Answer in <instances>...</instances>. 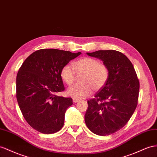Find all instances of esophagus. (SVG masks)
<instances>
[{"label":"esophagus","mask_w":157,"mask_h":157,"mask_svg":"<svg viewBox=\"0 0 157 157\" xmlns=\"http://www.w3.org/2000/svg\"><path fill=\"white\" fill-rule=\"evenodd\" d=\"M78 101H79V99H76V98H73V102L77 103V102H78Z\"/></svg>","instance_id":"esophagus-1"}]
</instances>
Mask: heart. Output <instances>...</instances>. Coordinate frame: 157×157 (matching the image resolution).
Segmentation results:
<instances>
[{"label":"heart","mask_w":157,"mask_h":157,"mask_svg":"<svg viewBox=\"0 0 157 157\" xmlns=\"http://www.w3.org/2000/svg\"><path fill=\"white\" fill-rule=\"evenodd\" d=\"M70 65H65L60 71V76L67 86L74 82L75 74H82L79 78L81 83L71 87L67 94L76 99L85 98L89 96L92 90L98 91L105 86L109 78V70L105 63L99 62L98 59L83 57L76 60Z\"/></svg>","instance_id":"heart-1"}]
</instances>
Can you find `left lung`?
I'll return each instance as SVG.
<instances>
[{"mask_svg":"<svg viewBox=\"0 0 157 157\" xmlns=\"http://www.w3.org/2000/svg\"><path fill=\"white\" fill-rule=\"evenodd\" d=\"M87 54L101 59L109 67L107 83L87 101L85 122L94 133L105 136L123 128L138 103L139 81L132 63L125 55L113 50Z\"/></svg>","mask_w":157,"mask_h":157,"instance_id":"1","label":"left lung"}]
</instances>
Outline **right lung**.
<instances>
[{
	"instance_id": "add662e5",
	"label": "right lung",
	"mask_w": 157,
	"mask_h": 157,
	"mask_svg": "<svg viewBox=\"0 0 157 157\" xmlns=\"http://www.w3.org/2000/svg\"><path fill=\"white\" fill-rule=\"evenodd\" d=\"M81 54L57 49L38 50L20 67L17 76V101L23 117L34 129L52 134L63 127L66 109L73 101L71 98L56 95L65 90L60 71Z\"/></svg>"
}]
</instances>
